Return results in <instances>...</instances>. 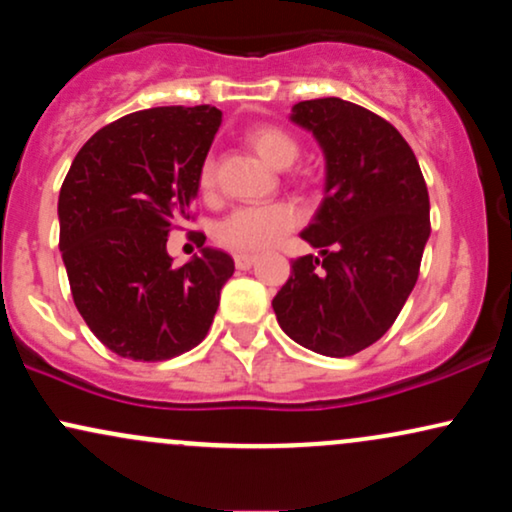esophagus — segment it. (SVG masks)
Wrapping results in <instances>:
<instances>
[{
  "label": "esophagus",
  "instance_id": "1",
  "mask_svg": "<svg viewBox=\"0 0 512 512\" xmlns=\"http://www.w3.org/2000/svg\"><path fill=\"white\" fill-rule=\"evenodd\" d=\"M233 260H236V267L243 269V272H245V269H250L252 264H255L257 257L255 255H243V252H238V255H233Z\"/></svg>",
  "mask_w": 512,
  "mask_h": 512
}]
</instances>
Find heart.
<instances>
[{
    "mask_svg": "<svg viewBox=\"0 0 512 512\" xmlns=\"http://www.w3.org/2000/svg\"><path fill=\"white\" fill-rule=\"evenodd\" d=\"M245 142L260 154L272 168H289L301 154V144L276 125H257L245 134ZM199 187L211 192L214 187V163L204 161L199 170ZM301 223V211L291 202L255 204V207H240L216 226V240L228 250L243 252H264L279 245L293 228Z\"/></svg>",
    "mask_w": 512,
    "mask_h": 512,
    "instance_id": "heart-1",
    "label": "heart"
}]
</instances>
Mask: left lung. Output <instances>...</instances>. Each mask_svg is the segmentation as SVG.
I'll return each mask as SVG.
<instances>
[{
    "label": "left lung",
    "mask_w": 512,
    "mask_h": 512,
    "mask_svg": "<svg viewBox=\"0 0 512 512\" xmlns=\"http://www.w3.org/2000/svg\"><path fill=\"white\" fill-rule=\"evenodd\" d=\"M325 154V199L301 233L320 257L293 260L272 308L293 342L344 358L378 342L407 303L431 236L428 190L390 122L342 98L293 105Z\"/></svg>",
    "instance_id": "1"
}]
</instances>
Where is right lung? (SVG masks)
Masks as SVG:
<instances>
[{
  "label": "right lung",
  "mask_w": 512,
  "mask_h": 512,
  "mask_svg": "<svg viewBox=\"0 0 512 512\" xmlns=\"http://www.w3.org/2000/svg\"><path fill=\"white\" fill-rule=\"evenodd\" d=\"M219 125L211 105L125 115L81 146L62 182L60 250L74 305L117 356L166 361L195 349L214 322L233 257L204 248L175 267L166 243L190 219Z\"/></svg>",
  "instance_id": "1"
}]
</instances>
